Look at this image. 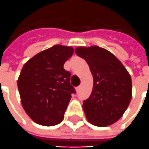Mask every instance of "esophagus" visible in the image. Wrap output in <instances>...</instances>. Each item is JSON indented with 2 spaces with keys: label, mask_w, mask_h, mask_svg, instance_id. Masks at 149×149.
Wrapping results in <instances>:
<instances>
[{
  "label": "esophagus",
  "mask_w": 149,
  "mask_h": 149,
  "mask_svg": "<svg viewBox=\"0 0 149 149\" xmlns=\"http://www.w3.org/2000/svg\"><path fill=\"white\" fill-rule=\"evenodd\" d=\"M81 88H82V86H81V85H79V87H77V91H78V92H80Z\"/></svg>",
  "instance_id": "34e87169"
}]
</instances>
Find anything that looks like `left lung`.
<instances>
[{
  "instance_id": "left-lung-1",
  "label": "left lung",
  "mask_w": 149,
  "mask_h": 149,
  "mask_svg": "<svg viewBox=\"0 0 149 149\" xmlns=\"http://www.w3.org/2000/svg\"><path fill=\"white\" fill-rule=\"evenodd\" d=\"M75 53L87 61L93 76L92 92L83 104L87 119L97 127L114 123L131 102L129 73L113 53L98 46L79 47Z\"/></svg>"
}]
</instances>
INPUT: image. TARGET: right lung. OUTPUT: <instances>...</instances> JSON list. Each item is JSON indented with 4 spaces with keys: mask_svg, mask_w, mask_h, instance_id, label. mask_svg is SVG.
<instances>
[{
    "mask_svg": "<svg viewBox=\"0 0 149 149\" xmlns=\"http://www.w3.org/2000/svg\"><path fill=\"white\" fill-rule=\"evenodd\" d=\"M71 47L54 45L26 62L18 77V88L25 112L42 126H54L62 122L72 93L70 71L64 69L71 57Z\"/></svg>",
    "mask_w": 149,
    "mask_h": 149,
    "instance_id": "add662e5",
    "label": "right lung"
}]
</instances>
